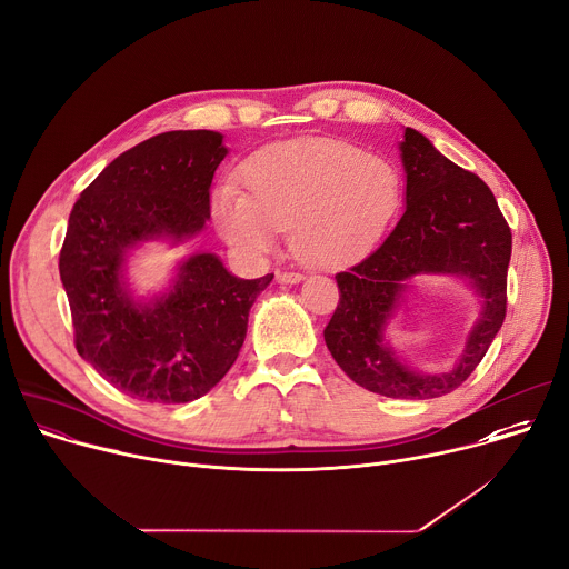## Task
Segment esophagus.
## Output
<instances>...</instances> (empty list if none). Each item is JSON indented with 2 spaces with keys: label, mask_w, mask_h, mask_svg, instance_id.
<instances>
[{
  "label": "esophagus",
  "mask_w": 569,
  "mask_h": 569,
  "mask_svg": "<svg viewBox=\"0 0 569 569\" xmlns=\"http://www.w3.org/2000/svg\"><path fill=\"white\" fill-rule=\"evenodd\" d=\"M276 278H278L280 284H298V282L302 280V276H300V273H293V271H291V273H289V271H280Z\"/></svg>",
  "instance_id": "esophagus-1"
}]
</instances>
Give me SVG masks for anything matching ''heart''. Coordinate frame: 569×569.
I'll return each instance as SVG.
<instances>
[{
  "instance_id": "heart-1",
  "label": "heart",
  "mask_w": 569,
  "mask_h": 569,
  "mask_svg": "<svg viewBox=\"0 0 569 569\" xmlns=\"http://www.w3.org/2000/svg\"><path fill=\"white\" fill-rule=\"evenodd\" d=\"M248 194L221 187L212 219L243 258H264L291 228L296 256L335 269L363 258L393 226L405 182L382 156L332 138L269 144L241 169Z\"/></svg>"
}]
</instances>
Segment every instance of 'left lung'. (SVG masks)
Listing matches in <instances>:
<instances>
[{
	"label": "left lung",
	"instance_id": "1",
	"mask_svg": "<svg viewBox=\"0 0 569 569\" xmlns=\"http://www.w3.org/2000/svg\"><path fill=\"white\" fill-rule=\"evenodd\" d=\"M405 214L385 243L337 273L339 305L323 332L328 350L359 387L400 400H429L459 389L479 366L507 317L511 228L488 184L448 160L416 129H405ZM420 274L463 279L480 317L455 369L420 373L386 339V328Z\"/></svg>",
	"mask_w": 569,
	"mask_h": 569
}]
</instances>
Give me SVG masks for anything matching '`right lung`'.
Wrapping results in <instances>:
<instances>
[{"instance_id":"obj_1","label":"right lung","mask_w":569,"mask_h":569,"mask_svg":"<svg viewBox=\"0 0 569 569\" xmlns=\"http://www.w3.org/2000/svg\"><path fill=\"white\" fill-rule=\"evenodd\" d=\"M226 156L217 131L160 133L114 158L72 208L58 269L77 350L126 396L180 405L214 389L243 346L252 302L273 280H241L214 252H194L149 298L129 284L133 250L203 232Z\"/></svg>"}]
</instances>
